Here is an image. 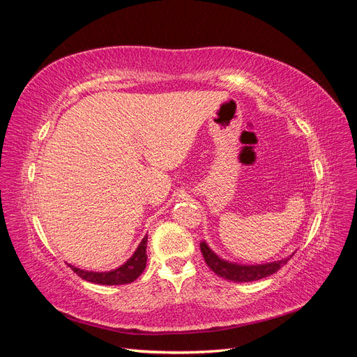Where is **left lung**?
<instances>
[{"instance_id": "1", "label": "left lung", "mask_w": 357, "mask_h": 357, "mask_svg": "<svg viewBox=\"0 0 357 357\" xmlns=\"http://www.w3.org/2000/svg\"><path fill=\"white\" fill-rule=\"evenodd\" d=\"M201 252L204 256V261L210 266L213 273L218 274L219 277L229 280V282L235 283H245V282H255V280H261L268 275H273L277 273L280 268L287 264L290 261V257L282 259V261L277 262H269L264 265H240V264H232L225 261V259H220L218 255H215L211 248L207 245V243L202 241L199 244Z\"/></svg>"}]
</instances>
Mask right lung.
<instances>
[{
  "label": "right lung",
  "mask_w": 357,
  "mask_h": 357,
  "mask_svg": "<svg viewBox=\"0 0 357 357\" xmlns=\"http://www.w3.org/2000/svg\"><path fill=\"white\" fill-rule=\"evenodd\" d=\"M146 248H147V236L142 240L135 253L128 259V261L113 271L109 273H93V271H84V269L80 268H74L68 265L73 271L77 274L80 278L86 280V282H91L95 284H128L132 283L134 280H137L146 268L147 262V255H146Z\"/></svg>",
  "instance_id": "right-lung-1"
}]
</instances>
